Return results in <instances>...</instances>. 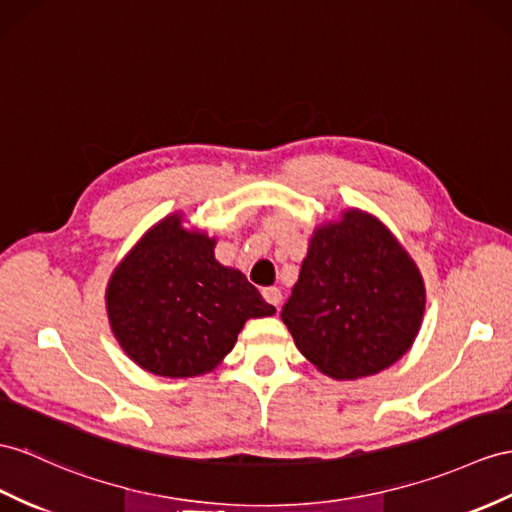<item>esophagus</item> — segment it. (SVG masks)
Listing matches in <instances>:
<instances>
[{"label": "esophagus", "instance_id": "esophagus-1", "mask_svg": "<svg viewBox=\"0 0 512 512\" xmlns=\"http://www.w3.org/2000/svg\"><path fill=\"white\" fill-rule=\"evenodd\" d=\"M263 297L267 299L271 306H280L282 291L278 289V286H267V289H263Z\"/></svg>", "mask_w": 512, "mask_h": 512}]
</instances>
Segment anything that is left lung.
Masks as SVG:
<instances>
[{"label": "left lung", "instance_id": "8db88e82", "mask_svg": "<svg viewBox=\"0 0 512 512\" xmlns=\"http://www.w3.org/2000/svg\"><path fill=\"white\" fill-rule=\"evenodd\" d=\"M426 286L373 215L347 208L313 232L282 321L297 350L334 380L373 376L413 345Z\"/></svg>", "mask_w": 512, "mask_h": 512}]
</instances>
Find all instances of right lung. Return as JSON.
<instances>
[{"label":"right lung","instance_id":"right-lung-1","mask_svg":"<svg viewBox=\"0 0 512 512\" xmlns=\"http://www.w3.org/2000/svg\"><path fill=\"white\" fill-rule=\"evenodd\" d=\"M215 239L184 228L180 213L158 221L112 271L106 289L110 330L141 369L193 378L226 358L247 319L267 304L239 269L215 258Z\"/></svg>","mask_w":512,"mask_h":512}]
</instances>
